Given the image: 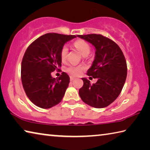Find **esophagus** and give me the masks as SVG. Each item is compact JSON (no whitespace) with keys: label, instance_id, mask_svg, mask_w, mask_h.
Here are the masks:
<instances>
[{"label":"esophagus","instance_id":"34e87169","mask_svg":"<svg viewBox=\"0 0 150 150\" xmlns=\"http://www.w3.org/2000/svg\"><path fill=\"white\" fill-rule=\"evenodd\" d=\"M75 77H73V76H70V80L71 81H73V80H74L75 79Z\"/></svg>","mask_w":150,"mask_h":150}]
</instances>
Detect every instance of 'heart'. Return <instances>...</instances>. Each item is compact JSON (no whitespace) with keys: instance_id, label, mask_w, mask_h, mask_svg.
<instances>
[{"instance_id":"obj_1","label":"heart","mask_w":150,"mask_h":150,"mask_svg":"<svg viewBox=\"0 0 150 150\" xmlns=\"http://www.w3.org/2000/svg\"><path fill=\"white\" fill-rule=\"evenodd\" d=\"M74 46L79 51L80 53L84 56L87 55L91 52V46L87 42L83 40H77L73 43ZM68 53V47L67 45H63L60 51V57L62 60L64 61L67 58ZM84 67L80 65H69L65 69L68 73L73 76H79L82 73Z\"/></svg>"}]
</instances>
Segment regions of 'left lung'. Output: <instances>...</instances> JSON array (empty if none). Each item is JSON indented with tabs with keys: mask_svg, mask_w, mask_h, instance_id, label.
<instances>
[{
	"mask_svg": "<svg viewBox=\"0 0 150 150\" xmlns=\"http://www.w3.org/2000/svg\"><path fill=\"white\" fill-rule=\"evenodd\" d=\"M95 47V57L87 74L97 79L96 83L82 78L83 86L79 91L82 100L96 108H105L120 95L127 76V64L120 47L100 34L77 35Z\"/></svg>",
	"mask_w": 150,
	"mask_h": 150,
	"instance_id": "1",
	"label": "left lung"
}]
</instances>
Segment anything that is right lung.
Returning <instances> with one entry per match:
<instances>
[{"mask_svg":"<svg viewBox=\"0 0 150 150\" xmlns=\"http://www.w3.org/2000/svg\"><path fill=\"white\" fill-rule=\"evenodd\" d=\"M74 35L47 33L39 37L25 52L21 65V80L31 102L42 108H50L62 101L70 82L67 73L58 79L51 73L62 66L60 51Z\"/></svg>","mask_w":150,"mask_h":150,"instance_id":"right-lung-1","label":"right lung"}]
</instances>
